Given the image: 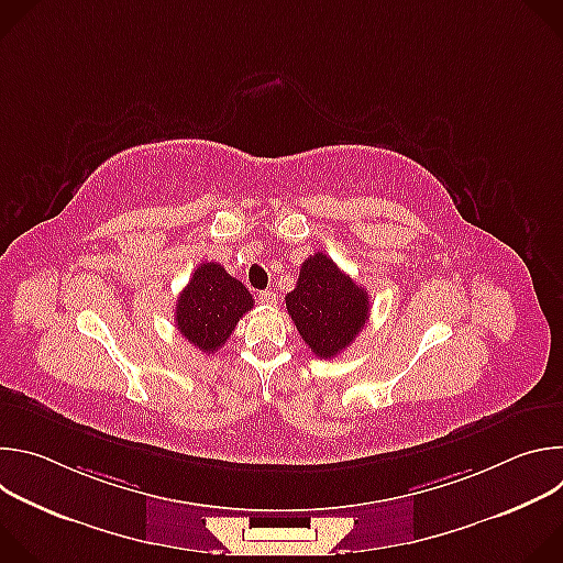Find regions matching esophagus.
<instances>
[{
    "label": "esophagus",
    "instance_id": "1",
    "mask_svg": "<svg viewBox=\"0 0 563 563\" xmlns=\"http://www.w3.org/2000/svg\"><path fill=\"white\" fill-rule=\"evenodd\" d=\"M258 302H261V305H265V307H272V305H276V302H278V296H276L274 291L265 289V291H261V294H258Z\"/></svg>",
    "mask_w": 563,
    "mask_h": 563
}]
</instances>
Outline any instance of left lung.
Here are the masks:
<instances>
[{
    "label": "left lung",
    "mask_w": 563,
    "mask_h": 563,
    "mask_svg": "<svg viewBox=\"0 0 563 563\" xmlns=\"http://www.w3.org/2000/svg\"><path fill=\"white\" fill-rule=\"evenodd\" d=\"M285 302L298 334L318 358L339 356L369 320L367 291L323 252L300 265Z\"/></svg>",
    "instance_id": "obj_1"
}]
</instances>
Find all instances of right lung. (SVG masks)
<instances>
[{"label":"right lung","instance_id":"1","mask_svg":"<svg viewBox=\"0 0 563 563\" xmlns=\"http://www.w3.org/2000/svg\"><path fill=\"white\" fill-rule=\"evenodd\" d=\"M254 307L247 287L231 278L222 265L202 263L176 302V328L200 352H218L238 320Z\"/></svg>","mask_w":563,"mask_h":563}]
</instances>
